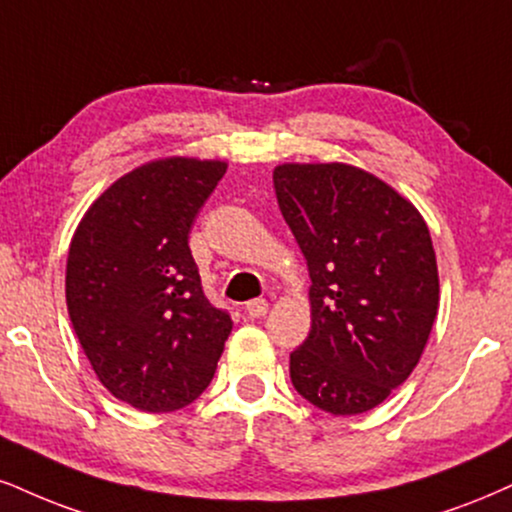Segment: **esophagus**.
Masks as SVG:
<instances>
[{
    "instance_id": "esophagus-1",
    "label": "esophagus",
    "mask_w": 512,
    "mask_h": 512,
    "mask_svg": "<svg viewBox=\"0 0 512 512\" xmlns=\"http://www.w3.org/2000/svg\"><path fill=\"white\" fill-rule=\"evenodd\" d=\"M244 311L249 318H263V315L268 313V301L266 299H251L249 304H246Z\"/></svg>"
}]
</instances>
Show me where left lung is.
Returning <instances> with one entry per match:
<instances>
[{"label": "left lung", "instance_id": "1", "mask_svg": "<svg viewBox=\"0 0 512 512\" xmlns=\"http://www.w3.org/2000/svg\"><path fill=\"white\" fill-rule=\"evenodd\" d=\"M273 185L313 282L289 377L325 413H365L408 380L437 318L430 230L387 182L346 163H285Z\"/></svg>", "mask_w": 512, "mask_h": 512}]
</instances>
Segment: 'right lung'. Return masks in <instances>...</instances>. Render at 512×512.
<instances>
[{
    "instance_id": "add662e5",
    "label": "right lung",
    "mask_w": 512,
    "mask_h": 512,
    "mask_svg": "<svg viewBox=\"0 0 512 512\" xmlns=\"http://www.w3.org/2000/svg\"><path fill=\"white\" fill-rule=\"evenodd\" d=\"M225 170L223 161H151L113 182L73 235V330L99 382L137 410L197 401L232 330L230 313L206 299L187 244Z\"/></svg>"
}]
</instances>
